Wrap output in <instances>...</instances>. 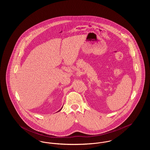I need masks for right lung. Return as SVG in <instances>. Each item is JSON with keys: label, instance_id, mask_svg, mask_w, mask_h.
Instances as JSON below:
<instances>
[{"label": "right lung", "instance_id": "1", "mask_svg": "<svg viewBox=\"0 0 150 150\" xmlns=\"http://www.w3.org/2000/svg\"><path fill=\"white\" fill-rule=\"evenodd\" d=\"M61 109H62V108H61ZM60 110H59V111H60Z\"/></svg>", "mask_w": 150, "mask_h": 150}]
</instances>
